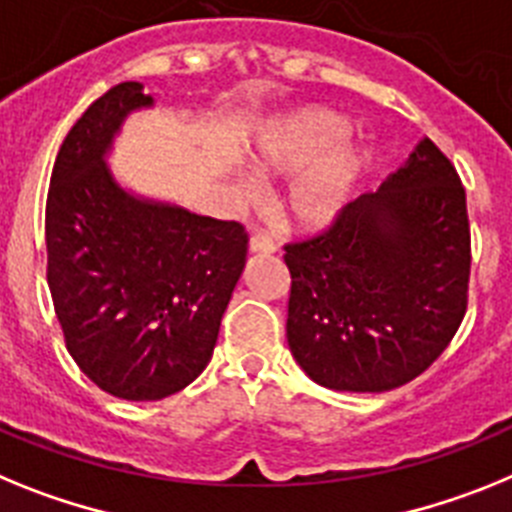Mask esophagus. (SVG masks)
Masks as SVG:
<instances>
[{"mask_svg":"<svg viewBox=\"0 0 512 512\" xmlns=\"http://www.w3.org/2000/svg\"><path fill=\"white\" fill-rule=\"evenodd\" d=\"M273 252H275V244L270 237L257 234V237L250 239V255H273Z\"/></svg>","mask_w":512,"mask_h":512,"instance_id":"esophagus-1","label":"esophagus"}]
</instances>
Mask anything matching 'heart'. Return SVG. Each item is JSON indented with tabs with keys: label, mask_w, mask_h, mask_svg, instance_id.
Instances as JSON below:
<instances>
[{
	"label": "heart",
	"mask_w": 512,
	"mask_h": 512,
	"mask_svg": "<svg viewBox=\"0 0 512 512\" xmlns=\"http://www.w3.org/2000/svg\"><path fill=\"white\" fill-rule=\"evenodd\" d=\"M350 123L327 108H299L268 121L252 136L247 159L265 180L304 175L293 182L286 216L304 231L330 226L371 172V151L345 141ZM237 193L252 198V185L237 180Z\"/></svg>",
	"instance_id": "1"
}]
</instances>
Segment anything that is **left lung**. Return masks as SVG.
I'll list each match as a JSON object with an SVG mask.
<instances>
[{"instance_id":"left-lung-1","label":"left lung","mask_w":512,"mask_h":512,"mask_svg":"<svg viewBox=\"0 0 512 512\" xmlns=\"http://www.w3.org/2000/svg\"><path fill=\"white\" fill-rule=\"evenodd\" d=\"M286 265L288 348L311 381L361 394L412 381L466 311L469 219L453 164L422 136L327 234L288 244Z\"/></svg>"}]
</instances>
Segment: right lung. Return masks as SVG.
Listing matches in <instances>:
<instances>
[{
  "mask_svg": "<svg viewBox=\"0 0 512 512\" xmlns=\"http://www.w3.org/2000/svg\"><path fill=\"white\" fill-rule=\"evenodd\" d=\"M151 108L141 82L92 102L61 144L46 203L48 288L66 348L87 379L128 402L201 376L247 260L237 221L136 193L110 170L123 123Z\"/></svg>",
  "mask_w": 512,
  "mask_h": 512,
  "instance_id": "obj_1",
  "label": "right lung"
}]
</instances>
